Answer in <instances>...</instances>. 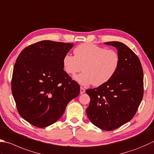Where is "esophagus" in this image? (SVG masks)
I'll use <instances>...</instances> for the list:
<instances>
[{"label":"esophagus","mask_w":154,"mask_h":154,"mask_svg":"<svg viewBox=\"0 0 154 154\" xmlns=\"http://www.w3.org/2000/svg\"><path fill=\"white\" fill-rule=\"evenodd\" d=\"M85 92V89L82 88V87H80V94H83Z\"/></svg>","instance_id":"obj_1"}]
</instances>
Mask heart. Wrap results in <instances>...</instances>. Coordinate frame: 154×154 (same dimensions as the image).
I'll return each instance as SVG.
<instances>
[{"label": "heart", "mask_w": 154, "mask_h": 154, "mask_svg": "<svg viewBox=\"0 0 154 154\" xmlns=\"http://www.w3.org/2000/svg\"><path fill=\"white\" fill-rule=\"evenodd\" d=\"M74 56L66 54L63 58V67L69 75L80 71L82 73L74 79L82 86L104 85L114 76L120 63L117 51L106 50L92 43H82L74 49Z\"/></svg>", "instance_id": "heart-1"}]
</instances>
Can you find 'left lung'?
<instances>
[{
  "instance_id": "8db88e82",
  "label": "left lung",
  "mask_w": 154,
  "mask_h": 154,
  "mask_svg": "<svg viewBox=\"0 0 154 154\" xmlns=\"http://www.w3.org/2000/svg\"><path fill=\"white\" fill-rule=\"evenodd\" d=\"M104 44L117 48L119 66L108 82L86 90L91 98L86 114L95 126L112 131L129 121L137 112L143 95V74L138 57L126 45L119 42Z\"/></svg>"
}]
</instances>
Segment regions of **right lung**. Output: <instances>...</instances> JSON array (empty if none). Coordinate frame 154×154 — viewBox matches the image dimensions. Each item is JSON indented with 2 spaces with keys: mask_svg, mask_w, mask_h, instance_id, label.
Wrapping results in <instances>:
<instances>
[{
  "mask_svg": "<svg viewBox=\"0 0 154 154\" xmlns=\"http://www.w3.org/2000/svg\"><path fill=\"white\" fill-rule=\"evenodd\" d=\"M74 43L39 42L23 50L14 66L11 90L19 115L43 128L62 117L80 86L63 70V58Z\"/></svg>",
  "mask_w": 154,
  "mask_h": 154,
  "instance_id": "add662e5",
  "label": "right lung"
}]
</instances>
